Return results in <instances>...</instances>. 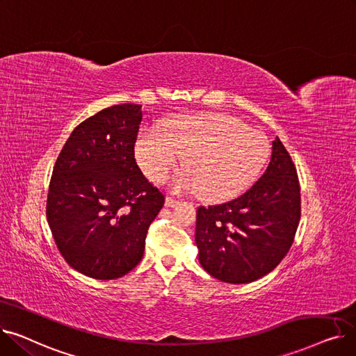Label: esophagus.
<instances>
[{
    "label": "esophagus",
    "mask_w": 356,
    "mask_h": 356,
    "mask_svg": "<svg viewBox=\"0 0 356 356\" xmlns=\"http://www.w3.org/2000/svg\"><path fill=\"white\" fill-rule=\"evenodd\" d=\"M179 202L176 200V199H173V197H165V200H164V207L165 208H175L176 207V204H177Z\"/></svg>",
    "instance_id": "1"
}]
</instances>
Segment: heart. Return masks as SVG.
Wrapping results in <instances>:
<instances>
[{"label":"heart","instance_id":"obj_1","mask_svg":"<svg viewBox=\"0 0 356 356\" xmlns=\"http://www.w3.org/2000/svg\"><path fill=\"white\" fill-rule=\"evenodd\" d=\"M263 133L223 114L177 115L164 121L159 134L141 133L136 159L152 181H163L184 157V172L173 181L177 192L200 193L225 202L245 192L268 159Z\"/></svg>","mask_w":356,"mask_h":356}]
</instances>
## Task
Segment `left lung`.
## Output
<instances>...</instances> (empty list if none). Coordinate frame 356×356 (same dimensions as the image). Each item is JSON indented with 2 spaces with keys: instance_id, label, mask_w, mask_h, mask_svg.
Segmentation results:
<instances>
[{
  "instance_id": "1",
  "label": "left lung",
  "mask_w": 356,
  "mask_h": 356,
  "mask_svg": "<svg viewBox=\"0 0 356 356\" xmlns=\"http://www.w3.org/2000/svg\"><path fill=\"white\" fill-rule=\"evenodd\" d=\"M298 220L297 172L277 137L267 170L250 191L228 203L197 209L199 263L223 283H252L286 257Z\"/></svg>"
}]
</instances>
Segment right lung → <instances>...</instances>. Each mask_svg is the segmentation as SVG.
<instances>
[{
    "label": "right lung",
    "mask_w": 356,
    "mask_h": 356,
    "mask_svg": "<svg viewBox=\"0 0 356 356\" xmlns=\"http://www.w3.org/2000/svg\"><path fill=\"white\" fill-rule=\"evenodd\" d=\"M141 120V105L99 111L72 131L53 168L50 231L66 263L92 278H120L140 263L164 204L134 159Z\"/></svg>",
    "instance_id": "obj_1"
}]
</instances>
